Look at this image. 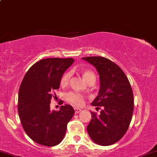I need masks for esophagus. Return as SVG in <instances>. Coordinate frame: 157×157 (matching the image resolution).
Masks as SVG:
<instances>
[{
	"mask_svg": "<svg viewBox=\"0 0 157 157\" xmlns=\"http://www.w3.org/2000/svg\"><path fill=\"white\" fill-rule=\"evenodd\" d=\"M74 109H75V113H76V114L79 113L81 111V109H80V108H75Z\"/></svg>",
	"mask_w": 157,
	"mask_h": 157,
	"instance_id": "obj_1",
	"label": "esophagus"
}]
</instances>
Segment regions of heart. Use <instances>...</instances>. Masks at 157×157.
Instances as JSON below:
<instances>
[{"instance_id": "heart-1", "label": "heart", "mask_w": 157, "mask_h": 157, "mask_svg": "<svg viewBox=\"0 0 157 157\" xmlns=\"http://www.w3.org/2000/svg\"><path fill=\"white\" fill-rule=\"evenodd\" d=\"M82 75H83L85 80L88 82H91V81L95 82L96 76L93 71L90 70H85L82 72ZM71 77V71H67V72L64 73L63 76L61 77V79H60V86H64L67 85L68 82H69ZM85 99H86V97L83 94L78 93V92L70 91L65 94L66 101L74 107H82L85 103Z\"/></svg>"}]
</instances>
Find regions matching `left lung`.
<instances>
[{
	"instance_id": "1",
	"label": "left lung",
	"mask_w": 157,
	"mask_h": 157,
	"mask_svg": "<svg viewBox=\"0 0 157 157\" xmlns=\"http://www.w3.org/2000/svg\"><path fill=\"white\" fill-rule=\"evenodd\" d=\"M82 59L97 68L99 75V95L91 105L103 107L99 115L91 112V120L87 126L88 135L98 145H113L125 135L132 118L134 96L131 85L125 73L110 60L100 56Z\"/></svg>"
}]
</instances>
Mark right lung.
I'll list each match as a JSON object with an SVG mask.
<instances>
[{
	"label": "right lung",
	"mask_w": 157,
	"mask_h": 157,
	"mask_svg": "<svg viewBox=\"0 0 157 157\" xmlns=\"http://www.w3.org/2000/svg\"><path fill=\"white\" fill-rule=\"evenodd\" d=\"M73 58H50L40 60L28 69L19 90L18 113L28 137L45 146H55L65 136L68 123L75 109L71 105L51 111L50 104L54 90L58 89L64 71Z\"/></svg>",
	"instance_id": "obj_1"
}]
</instances>
